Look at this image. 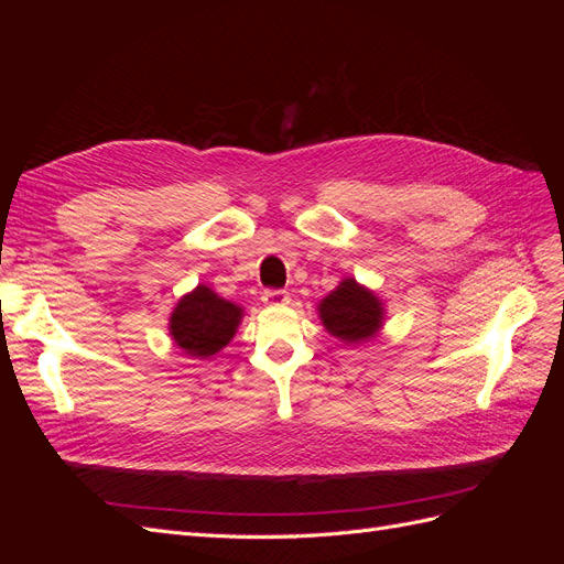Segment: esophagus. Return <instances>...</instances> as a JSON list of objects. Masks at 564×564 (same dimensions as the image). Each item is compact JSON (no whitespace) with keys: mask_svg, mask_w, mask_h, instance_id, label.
Returning <instances> with one entry per match:
<instances>
[{"mask_svg":"<svg viewBox=\"0 0 564 564\" xmlns=\"http://www.w3.org/2000/svg\"><path fill=\"white\" fill-rule=\"evenodd\" d=\"M289 294L284 292V289H268V292H263V303L265 305H289Z\"/></svg>","mask_w":564,"mask_h":564,"instance_id":"1","label":"esophagus"}]
</instances>
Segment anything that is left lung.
<instances>
[{
	"label": "left lung",
	"mask_w": 564,
	"mask_h": 564,
	"mask_svg": "<svg viewBox=\"0 0 564 564\" xmlns=\"http://www.w3.org/2000/svg\"><path fill=\"white\" fill-rule=\"evenodd\" d=\"M317 313L324 329L344 344H365L377 336L386 315L381 299L352 278H346L324 296Z\"/></svg>",
	"instance_id": "1"
}]
</instances>
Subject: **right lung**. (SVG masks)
I'll return each mask as SVG.
<instances>
[{"instance_id":"right-lung-1","label":"right lung","mask_w":564,"mask_h":564,"mask_svg":"<svg viewBox=\"0 0 564 564\" xmlns=\"http://www.w3.org/2000/svg\"><path fill=\"white\" fill-rule=\"evenodd\" d=\"M240 322V305L220 299L209 286L199 284L176 303L169 317V332L185 355L212 357L230 344Z\"/></svg>"}]
</instances>
